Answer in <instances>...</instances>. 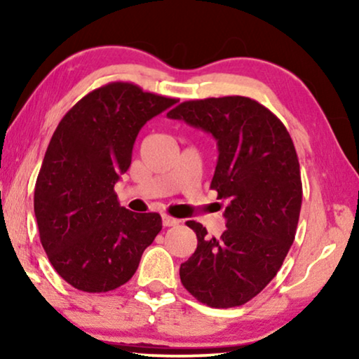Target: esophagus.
I'll use <instances>...</instances> for the list:
<instances>
[{
    "instance_id": "34e87169",
    "label": "esophagus",
    "mask_w": 359,
    "mask_h": 359,
    "mask_svg": "<svg viewBox=\"0 0 359 359\" xmlns=\"http://www.w3.org/2000/svg\"><path fill=\"white\" fill-rule=\"evenodd\" d=\"M161 222H163L165 227H175V225L180 224V220L175 219V217H170V215L165 214L163 217H161Z\"/></svg>"
}]
</instances>
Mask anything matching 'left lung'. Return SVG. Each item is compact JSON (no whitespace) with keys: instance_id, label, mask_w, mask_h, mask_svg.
Returning <instances> with one entry per match:
<instances>
[{"instance_id":"1","label":"left lung","mask_w":359,"mask_h":359,"mask_svg":"<svg viewBox=\"0 0 359 359\" xmlns=\"http://www.w3.org/2000/svg\"><path fill=\"white\" fill-rule=\"evenodd\" d=\"M166 116L217 140L210 189L227 203L219 238L186 222L198 248L181 264V283L209 307L243 306L276 276L296 237L302 181L291 135L268 107L245 96L184 101Z\"/></svg>"}]
</instances>
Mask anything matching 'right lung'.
Returning <instances> with one entry per match:
<instances>
[{
	"instance_id": "obj_1",
	"label": "right lung",
	"mask_w": 359,
	"mask_h": 359,
	"mask_svg": "<svg viewBox=\"0 0 359 359\" xmlns=\"http://www.w3.org/2000/svg\"><path fill=\"white\" fill-rule=\"evenodd\" d=\"M176 101L112 81L83 96L53 132L34 212L48 262L78 291L126 284L161 230L160 214L121 208L114 184L129 170L139 130Z\"/></svg>"
}]
</instances>
